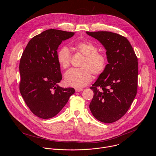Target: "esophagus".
Masks as SVG:
<instances>
[{"instance_id": "1", "label": "esophagus", "mask_w": 156, "mask_h": 156, "mask_svg": "<svg viewBox=\"0 0 156 156\" xmlns=\"http://www.w3.org/2000/svg\"><path fill=\"white\" fill-rule=\"evenodd\" d=\"M83 91V90L81 88H75V91L76 92H80V91Z\"/></svg>"}]
</instances>
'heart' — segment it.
I'll list each match as a JSON object with an SVG mask.
<instances>
[{
    "label": "heart",
    "mask_w": 156,
    "mask_h": 156,
    "mask_svg": "<svg viewBox=\"0 0 156 156\" xmlns=\"http://www.w3.org/2000/svg\"><path fill=\"white\" fill-rule=\"evenodd\" d=\"M74 48L84 56L81 69H73L65 73V81L68 86L83 87L90 83L93 79V74L99 75L105 70L107 64L105 55L98 52V49L92 42L81 41L75 44ZM57 62L63 69L70 65V52L69 48L63 46L57 54Z\"/></svg>",
    "instance_id": "obj_1"
}]
</instances>
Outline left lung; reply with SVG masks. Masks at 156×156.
Listing matches in <instances>:
<instances>
[{
    "mask_svg": "<svg viewBox=\"0 0 156 156\" xmlns=\"http://www.w3.org/2000/svg\"><path fill=\"white\" fill-rule=\"evenodd\" d=\"M86 33L104 46L108 62L90 87L94 96L90 108L97 120L113 123L126 113L136 95L138 58L124 36L109 31Z\"/></svg>",
    "mask_w": 156,
    "mask_h": 156,
    "instance_id": "left-lung-1",
    "label": "left lung"
}]
</instances>
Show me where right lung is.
I'll use <instances>...</instances> for the list:
<instances>
[{
    "mask_svg": "<svg viewBox=\"0 0 156 156\" xmlns=\"http://www.w3.org/2000/svg\"><path fill=\"white\" fill-rule=\"evenodd\" d=\"M73 32L50 29L33 37L21 55L19 70L20 91L27 106L37 117L55 116L75 93L72 87L58 85L62 78L57 49Z\"/></svg>",
    "mask_w": 156,
    "mask_h": 156,
    "instance_id": "obj_1",
    "label": "right lung"
}]
</instances>
